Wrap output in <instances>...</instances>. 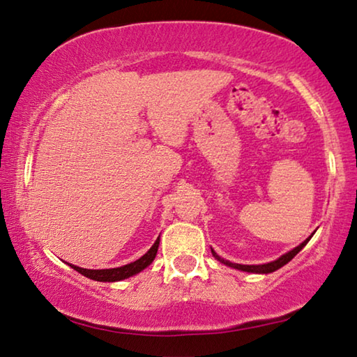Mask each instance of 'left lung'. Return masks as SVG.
I'll return each mask as SVG.
<instances>
[{"label":"left lung","mask_w":357,"mask_h":357,"mask_svg":"<svg viewBox=\"0 0 357 357\" xmlns=\"http://www.w3.org/2000/svg\"><path fill=\"white\" fill-rule=\"evenodd\" d=\"M310 238H311V236H310ZM310 238L305 240V241L302 243V245H298L297 248H294L292 251H289L287 254H284V256H281L280 259L273 260V262H270V264H264V265H241V264H231V262H229V260H224L222 257H219L218 254L214 252L213 250H211V252H213V256L219 260V262H222V264H225V265H229V267H234V268H236V270L251 271V273H271V271H275V270L281 268L282 265H286L287 262H289V260H292L294 257H296L297 254L303 250V246L307 245V243L310 241Z\"/></svg>","instance_id":"8db88e82"}]
</instances>
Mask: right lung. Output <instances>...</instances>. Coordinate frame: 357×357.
Returning <instances> with one entry per match:
<instances>
[{
    "mask_svg": "<svg viewBox=\"0 0 357 357\" xmlns=\"http://www.w3.org/2000/svg\"><path fill=\"white\" fill-rule=\"evenodd\" d=\"M158 241L160 238H157L154 245H152L151 250L144 254L143 257H139L138 260H135L132 264L123 265V267H117V268H106V270H87V268H81L76 267V265H71L73 268L79 273L87 276L90 280L95 281H105V282H112V281H121L130 278V276L139 273L141 270H144L148 265L152 264V260L155 259V254L158 250Z\"/></svg>",
    "mask_w": 357,
    "mask_h": 357,
    "instance_id": "1",
    "label": "right lung"
}]
</instances>
